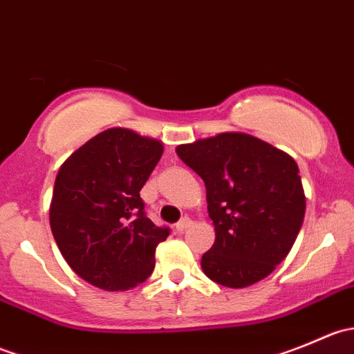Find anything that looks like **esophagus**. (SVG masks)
Listing matches in <instances>:
<instances>
[{
	"instance_id": "1",
	"label": "esophagus",
	"mask_w": 354,
	"mask_h": 354,
	"mask_svg": "<svg viewBox=\"0 0 354 354\" xmlns=\"http://www.w3.org/2000/svg\"><path fill=\"white\" fill-rule=\"evenodd\" d=\"M190 226H192L190 217H183V219L178 221V223H176V231H178V233H183V231L188 230Z\"/></svg>"
}]
</instances>
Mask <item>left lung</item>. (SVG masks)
Here are the masks:
<instances>
[{"mask_svg":"<svg viewBox=\"0 0 354 354\" xmlns=\"http://www.w3.org/2000/svg\"><path fill=\"white\" fill-rule=\"evenodd\" d=\"M205 183L216 241L202 270L226 288L269 276L295 245L305 217V192L291 156L246 133H219L176 147Z\"/></svg>","mask_w":354,"mask_h":354,"instance_id":"1","label":"left lung"}]
</instances>
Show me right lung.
I'll use <instances>...</instances> for the list:
<instances>
[{"mask_svg":"<svg viewBox=\"0 0 354 354\" xmlns=\"http://www.w3.org/2000/svg\"><path fill=\"white\" fill-rule=\"evenodd\" d=\"M162 142L109 128L75 151L58 171L49 223L75 274L106 291L144 283L156 246L169 236L145 216L140 190L162 156Z\"/></svg>","mask_w":354,"mask_h":354,"instance_id":"1","label":"right lung"}]
</instances>
